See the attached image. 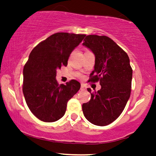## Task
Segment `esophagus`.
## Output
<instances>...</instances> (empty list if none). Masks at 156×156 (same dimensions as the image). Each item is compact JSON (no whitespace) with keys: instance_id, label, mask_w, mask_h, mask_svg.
<instances>
[{"instance_id":"obj_1","label":"esophagus","mask_w":156,"mask_h":156,"mask_svg":"<svg viewBox=\"0 0 156 156\" xmlns=\"http://www.w3.org/2000/svg\"><path fill=\"white\" fill-rule=\"evenodd\" d=\"M86 86H85L84 84H81V87H80V89L82 91H84V90H86Z\"/></svg>"}]
</instances>
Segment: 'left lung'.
<instances>
[{"mask_svg": "<svg viewBox=\"0 0 156 156\" xmlns=\"http://www.w3.org/2000/svg\"><path fill=\"white\" fill-rule=\"evenodd\" d=\"M83 45L95 55L94 69L89 82H99L101 89L91 93L90 101L82 104L85 118L93 124L106 126L124 109L131 91L133 70L126 52L105 35H89Z\"/></svg>", "mask_w": 156, "mask_h": 156, "instance_id": "left-lung-1", "label": "left lung"}]
</instances>
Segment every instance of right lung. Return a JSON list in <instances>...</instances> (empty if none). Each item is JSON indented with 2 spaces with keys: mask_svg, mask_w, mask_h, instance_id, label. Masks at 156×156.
I'll use <instances>...</instances> for the list:
<instances>
[{
  "mask_svg": "<svg viewBox=\"0 0 156 156\" xmlns=\"http://www.w3.org/2000/svg\"><path fill=\"white\" fill-rule=\"evenodd\" d=\"M85 36L57 33L31 51L23 68V92L30 110L40 121L54 122L61 119L68 101L80 89L76 80L59 85L55 77L57 70L67 65L72 50Z\"/></svg>",
  "mask_w": 156,
  "mask_h": 156,
  "instance_id": "right-lung-1",
  "label": "right lung"
}]
</instances>
